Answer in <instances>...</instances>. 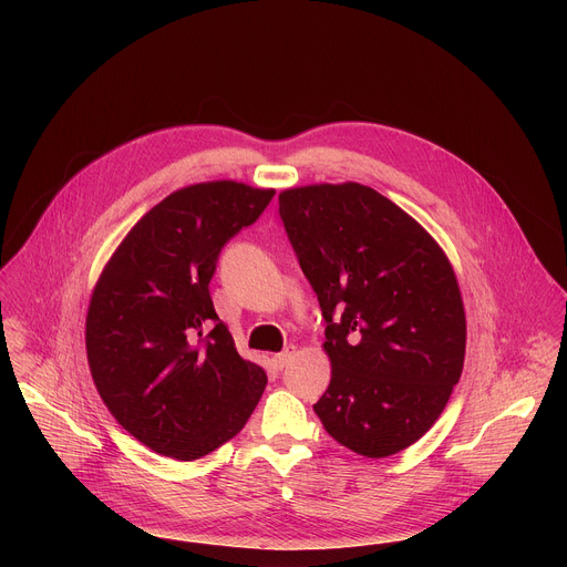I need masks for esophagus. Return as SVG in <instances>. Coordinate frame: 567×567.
Returning a JSON list of instances; mask_svg holds the SVG:
<instances>
[{
	"label": "esophagus",
	"mask_w": 567,
	"mask_h": 567,
	"mask_svg": "<svg viewBox=\"0 0 567 567\" xmlns=\"http://www.w3.org/2000/svg\"><path fill=\"white\" fill-rule=\"evenodd\" d=\"M293 354H296V348H293V346H289V348H287V350H282L280 354H274V359H271L274 368H276V370H282V368H287V365L291 363Z\"/></svg>",
	"instance_id": "34e87169"
}]
</instances>
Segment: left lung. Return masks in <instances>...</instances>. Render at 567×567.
Returning <instances> with one entry per match:
<instances>
[{
    "mask_svg": "<svg viewBox=\"0 0 567 567\" xmlns=\"http://www.w3.org/2000/svg\"><path fill=\"white\" fill-rule=\"evenodd\" d=\"M278 202L328 322L332 379L316 415L359 455L409 449L437 422L464 365L466 318L446 254L354 182L289 188Z\"/></svg>",
    "mask_w": 567,
    "mask_h": 567,
    "instance_id": "obj_1",
    "label": "left lung"
}]
</instances>
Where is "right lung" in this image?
Masks as SVG:
<instances>
[{
    "instance_id": "add662e5",
    "label": "right lung",
    "mask_w": 567,
    "mask_h": 567,
    "mask_svg": "<svg viewBox=\"0 0 567 567\" xmlns=\"http://www.w3.org/2000/svg\"><path fill=\"white\" fill-rule=\"evenodd\" d=\"M274 188L206 182L150 208L105 265L85 343L116 422L158 455L190 462L245 429L267 385L215 313L221 247L269 206Z\"/></svg>"
}]
</instances>
